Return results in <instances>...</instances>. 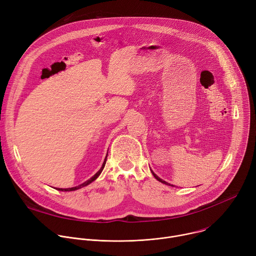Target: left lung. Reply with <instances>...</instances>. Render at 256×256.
Listing matches in <instances>:
<instances>
[{"label": "left lung", "instance_id": "1", "mask_svg": "<svg viewBox=\"0 0 256 256\" xmlns=\"http://www.w3.org/2000/svg\"><path fill=\"white\" fill-rule=\"evenodd\" d=\"M152 173H153V172H152ZM153 175H154V177H155L157 180H159L160 182H162V184H167V186H170V184H167L166 181H164V180H162L161 178H159V177H158V176H157L155 173H153Z\"/></svg>", "mask_w": 256, "mask_h": 256}]
</instances>
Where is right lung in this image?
Returning a JSON list of instances; mask_svg holds the SVG:
<instances>
[{"instance_id":"right-lung-1","label":"right lung","mask_w":256,"mask_h":256,"mask_svg":"<svg viewBox=\"0 0 256 256\" xmlns=\"http://www.w3.org/2000/svg\"><path fill=\"white\" fill-rule=\"evenodd\" d=\"M106 158H107V156H106ZM106 158H105V160H104V162H103V165H102V167L100 168V170L93 176V177H91L89 180H87V181H85L84 184H80V186H75V188H58V190H62V192H72V190H79V188H84V186H88L89 184H91L92 181H94L99 175H100V173H101V171L103 170V168H104V166H105V163H106Z\"/></svg>"}]
</instances>
